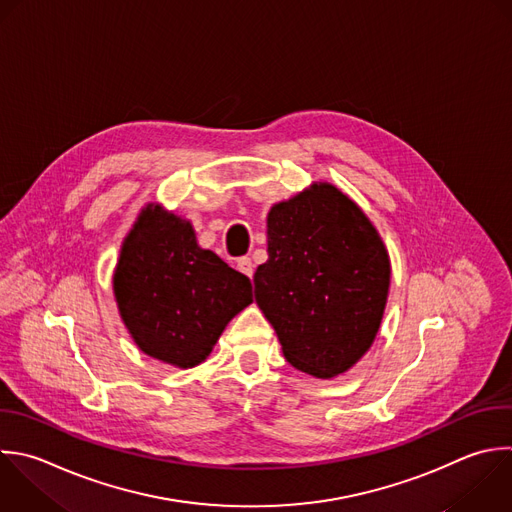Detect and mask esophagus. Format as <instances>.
<instances>
[{"mask_svg":"<svg viewBox=\"0 0 512 512\" xmlns=\"http://www.w3.org/2000/svg\"><path fill=\"white\" fill-rule=\"evenodd\" d=\"M236 266H238V270H240L242 274H246L248 278H252V274H254V264H252V260H250V258H246V256H244V258H240Z\"/></svg>","mask_w":512,"mask_h":512,"instance_id":"esophagus-1","label":"esophagus"}]
</instances>
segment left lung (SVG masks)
Here are the masks:
<instances>
[{"label":"left lung","instance_id":"1","mask_svg":"<svg viewBox=\"0 0 512 512\" xmlns=\"http://www.w3.org/2000/svg\"><path fill=\"white\" fill-rule=\"evenodd\" d=\"M388 284L378 232L334 186L316 184L270 210L254 292L294 368L332 378L354 366L374 342Z\"/></svg>","mask_w":512,"mask_h":512}]
</instances>
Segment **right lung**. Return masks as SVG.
I'll return each instance as SVG.
<instances>
[{"instance_id": "add662e5", "label": "right lung", "mask_w": 512, "mask_h": 512, "mask_svg": "<svg viewBox=\"0 0 512 512\" xmlns=\"http://www.w3.org/2000/svg\"><path fill=\"white\" fill-rule=\"evenodd\" d=\"M114 292L136 344L182 368L200 364L252 302L250 278L202 250L190 222L158 206H148L126 238Z\"/></svg>"}]
</instances>
